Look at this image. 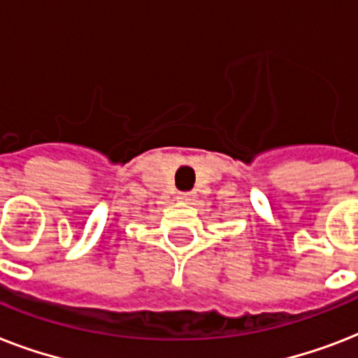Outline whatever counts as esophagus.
I'll return each instance as SVG.
<instances>
[{"mask_svg":"<svg viewBox=\"0 0 358 358\" xmlns=\"http://www.w3.org/2000/svg\"><path fill=\"white\" fill-rule=\"evenodd\" d=\"M176 199L182 202H191V201H195V193H193V191H182V193H178Z\"/></svg>","mask_w":358,"mask_h":358,"instance_id":"1","label":"esophagus"}]
</instances>
